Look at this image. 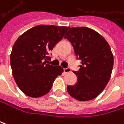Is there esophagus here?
<instances>
[{
    "label": "esophagus",
    "instance_id": "obj_1",
    "mask_svg": "<svg viewBox=\"0 0 124 124\" xmlns=\"http://www.w3.org/2000/svg\"><path fill=\"white\" fill-rule=\"evenodd\" d=\"M70 72H71V69L70 68H64V73H70Z\"/></svg>",
    "mask_w": 124,
    "mask_h": 124
}]
</instances>
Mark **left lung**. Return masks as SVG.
Wrapping results in <instances>:
<instances>
[{"label": "left lung", "instance_id": "obj_1", "mask_svg": "<svg viewBox=\"0 0 124 124\" xmlns=\"http://www.w3.org/2000/svg\"><path fill=\"white\" fill-rule=\"evenodd\" d=\"M65 38L72 43L76 56L81 60L78 71H73L78 81L67 87L68 94L78 101H89L99 96L107 86L113 67V55L106 40L97 31L86 27H72Z\"/></svg>", "mask_w": 124, "mask_h": 124}]
</instances>
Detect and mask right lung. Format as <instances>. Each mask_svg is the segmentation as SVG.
<instances>
[{"label": "right lung", "mask_w": 124, "mask_h": 124, "mask_svg": "<svg viewBox=\"0 0 124 124\" xmlns=\"http://www.w3.org/2000/svg\"><path fill=\"white\" fill-rule=\"evenodd\" d=\"M69 27L40 24L22 34L15 41L10 56L13 77L27 96L38 98L51 90L61 66L46 64L54 46L62 39Z\"/></svg>", "instance_id": "1"}]
</instances>
